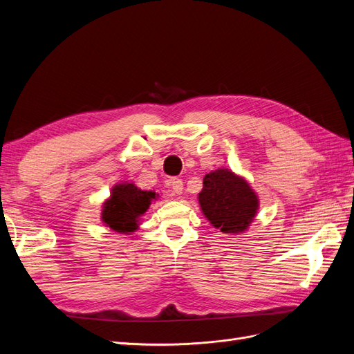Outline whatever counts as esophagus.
Segmentation results:
<instances>
[{
	"label": "esophagus",
	"mask_w": 354,
	"mask_h": 354,
	"mask_svg": "<svg viewBox=\"0 0 354 354\" xmlns=\"http://www.w3.org/2000/svg\"><path fill=\"white\" fill-rule=\"evenodd\" d=\"M169 187H171V192L176 195H181L183 194V181H181L180 178H171L169 180Z\"/></svg>",
	"instance_id": "esophagus-1"
}]
</instances>
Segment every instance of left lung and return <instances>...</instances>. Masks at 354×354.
<instances>
[{
	"mask_svg": "<svg viewBox=\"0 0 354 354\" xmlns=\"http://www.w3.org/2000/svg\"><path fill=\"white\" fill-rule=\"evenodd\" d=\"M198 201L214 229L223 233H245L260 208L259 195L243 177L229 168H217L203 177Z\"/></svg>",
	"mask_w": 354,
	"mask_h": 354,
	"instance_id": "obj_1",
	"label": "left lung"
}]
</instances>
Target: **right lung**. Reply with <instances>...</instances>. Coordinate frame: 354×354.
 <instances>
[{
  "label": "right lung",
  "mask_w": 354,
  "mask_h": 354,
  "mask_svg": "<svg viewBox=\"0 0 354 354\" xmlns=\"http://www.w3.org/2000/svg\"><path fill=\"white\" fill-rule=\"evenodd\" d=\"M158 196L155 192L142 190L128 181L116 183L102 205V221L113 232L131 234L140 227L142 217Z\"/></svg>",
  "instance_id": "add662e5"
}]
</instances>
